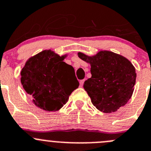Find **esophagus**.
<instances>
[{
  "label": "esophagus",
  "instance_id": "obj_1",
  "mask_svg": "<svg viewBox=\"0 0 151 151\" xmlns=\"http://www.w3.org/2000/svg\"><path fill=\"white\" fill-rule=\"evenodd\" d=\"M84 81H85V80H80V86H82L83 85Z\"/></svg>",
  "mask_w": 151,
  "mask_h": 151
}]
</instances>
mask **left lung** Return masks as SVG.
Instances as JSON below:
<instances>
[{
	"mask_svg": "<svg viewBox=\"0 0 151 151\" xmlns=\"http://www.w3.org/2000/svg\"><path fill=\"white\" fill-rule=\"evenodd\" d=\"M81 60L91 65V77L83 88L91 103L106 113L115 112L133 95L136 73L133 64L124 56L111 51H100L93 56L78 53Z\"/></svg>",
	"mask_w": 151,
	"mask_h": 151,
	"instance_id": "1",
	"label": "left lung"
}]
</instances>
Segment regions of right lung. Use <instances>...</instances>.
<instances>
[{
    "label": "right lung",
    "instance_id": "add662e5",
    "mask_svg": "<svg viewBox=\"0 0 151 151\" xmlns=\"http://www.w3.org/2000/svg\"><path fill=\"white\" fill-rule=\"evenodd\" d=\"M50 50H43L27 61L21 82L33 102L45 111L59 110L78 88L74 69Z\"/></svg>",
    "mask_w": 151,
    "mask_h": 151
}]
</instances>
